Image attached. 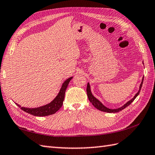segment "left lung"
I'll use <instances>...</instances> for the list:
<instances>
[{"label": "left lung", "instance_id": "obj_1", "mask_svg": "<svg viewBox=\"0 0 155 155\" xmlns=\"http://www.w3.org/2000/svg\"><path fill=\"white\" fill-rule=\"evenodd\" d=\"M143 80H144V77L143 78L142 80V83H141L140 85V88H139V91L138 93L136 94L135 96L134 97V98H133V99H131L130 101H129L128 102H127V103L125 104L124 105H123V107H120V108H117V109H110V108H107L106 107H104V105L102 104L101 102L97 100L96 98H95L93 94H92L91 92V89H90V85L89 84H87V96H88V99H89L91 103L93 104V106L97 108V109H98L99 110H101V111H103V112H106V113H117V112H119L122 110H123L124 108H125L126 107H127L128 105H130L131 103H133V102L134 101V100L135 99L136 97L139 95L140 91V89H141V87H142V85H143Z\"/></svg>", "mask_w": 155, "mask_h": 155}]
</instances>
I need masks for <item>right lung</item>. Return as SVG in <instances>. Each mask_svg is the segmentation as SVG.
Instances as JSON below:
<instances>
[{
  "label": "right lung",
  "mask_w": 155,
  "mask_h": 155,
  "mask_svg": "<svg viewBox=\"0 0 155 155\" xmlns=\"http://www.w3.org/2000/svg\"><path fill=\"white\" fill-rule=\"evenodd\" d=\"M72 79V77L68 78L67 81H64V83L62 84V87L59 92L57 96L52 101L51 103H49L45 106H42L38 108H25L20 106L19 104H16V105L21 108L22 110L25 111L26 113L28 114H31L34 115V116L37 117H45L48 116V115L53 114L56 112L58 111L60 108L62 107V103L64 99V94L65 91L68 87V84L69 82Z\"/></svg>",
  "instance_id": "1"
}]
</instances>
